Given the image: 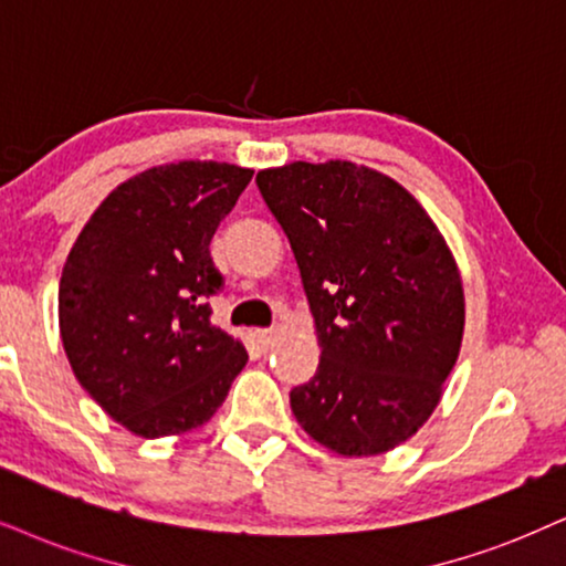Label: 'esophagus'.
<instances>
[{"instance_id": "34e87169", "label": "esophagus", "mask_w": 566, "mask_h": 566, "mask_svg": "<svg viewBox=\"0 0 566 566\" xmlns=\"http://www.w3.org/2000/svg\"><path fill=\"white\" fill-rule=\"evenodd\" d=\"M255 339H259V345L263 349H269L276 339V328H261V332H255Z\"/></svg>"}]
</instances>
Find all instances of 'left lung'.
I'll use <instances>...</instances> for the list:
<instances>
[{"instance_id": "obj_1", "label": "left lung", "mask_w": 566, "mask_h": 566, "mask_svg": "<svg viewBox=\"0 0 566 566\" xmlns=\"http://www.w3.org/2000/svg\"><path fill=\"white\" fill-rule=\"evenodd\" d=\"M255 185L295 253L321 345L292 412L336 454L389 452L426 423L460 355L452 253L402 185L353 161H295Z\"/></svg>"}]
</instances>
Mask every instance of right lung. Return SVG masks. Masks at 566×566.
I'll return each mask as SVG.
<instances>
[{
  "mask_svg": "<svg viewBox=\"0 0 566 566\" xmlns=\"http://www.w3.org/2000/svg\"><path fill=\"white\" fill-rule=\"evenodd\" d=\"M253 171L180 161L140 171L88 219L60 282V332L77 381L127 431L203 426L248 353L213 326L224 276L211 238Z\"/></svg>",
  "mask_w": 566,
  "mask_h": 566,
  "instance_id": "1",
  "label": "right lung"
}]
</instances>
